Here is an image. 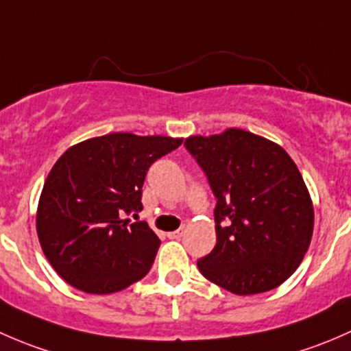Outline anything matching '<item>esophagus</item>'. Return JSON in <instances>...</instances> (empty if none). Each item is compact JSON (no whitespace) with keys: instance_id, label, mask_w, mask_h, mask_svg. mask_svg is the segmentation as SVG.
<instances>
[{"instance_id":"34e87169","label":"esophagus","mask_w":351,"mask_h":351,"mask_svg":"<svg viewBox=\"0 0 351 351\" xmlns=\"http://www.w3.org/2000/svg\"><path fill=\"white\" fill-rule=\"evenodd\" d=\"M182 234H184V230L180 228L177 231H171V233H167V237L171 238V240H180V238H182Z\"/></svg>"}]
</instances>
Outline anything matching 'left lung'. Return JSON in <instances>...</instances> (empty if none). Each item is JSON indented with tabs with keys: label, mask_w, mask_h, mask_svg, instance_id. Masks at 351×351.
I'll return each mask as SVG.
<instances>
[{
	"label": "left lung",
	"mask_w": 351,
	"mask_h": 351,
	"mask_svg": "<svg viewBox=\"0 0 351 351\" xmlns=\"http://www.w3.org/2000/svg\"><path fill=\"white\" fill-rule=\"evenodd\" d=\"M184 147L216 197V245L197 262L208 280L238 295L276 289L308 252L314 211L287 152L238 128L189 136Z\"/></svg>",
	"instance_id": "8db88e82"
}]
</instances>
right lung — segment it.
Returning <instances> with one entry per match:
<instances>
[{"instance_id":"obj_1","label":"right lung","mask_w":351,"mask_h":351,"mask_svg":"<svg viewBox=\"0 0 351 351\" xmlns=\"http://www.w3.org/2000/svg\"><path fill=\"white\" fill-rule=\"evenodd\" d=\"M169 136L111 133L71 147L50 171L37 233L50 265L72 287L111 294L143 279L160 240L145 221L142 187L150 165L180 147Z\"/></svg>"}]
</instances>
